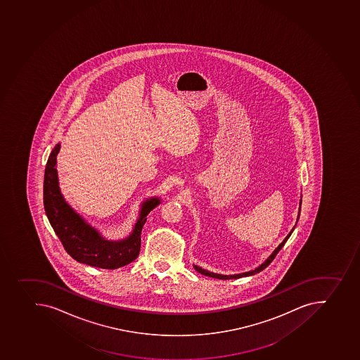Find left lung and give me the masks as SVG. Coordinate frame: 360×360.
<instances>
[{"label": "left lung", "instance_id": "left-lung-1", "mask_svg": "<svg viewBox=\"0 0 360 360\" xmlns=\"http://www.w3.org/2000/svg\"><path fill=\"white\" fill-rule=\"evenodd\" d=\"M302 195H300V202H299V210H298V217H297V221H295V225L298 223L299 216H300V210H302ZM295 226L292 227V230L290 231V233L286 236L285 239L283 240L282 243H279L278 246L276 247L275 250L268 256V259L264 261V262L261 263L257 268H255L254 270H250V271L243 272V274H236V275H221V274H217V272L209 271V270L203 269L201 266H196V264H193L194 266V269L196 271L200 272L202 275L209 276V277H212V278L217 279H238L241 278V277H247V276L255 275L257 272L262 271L263 269H266V266H269L270 263L272 262V259H275L276 255L278 253L279 250H282L283 246L285 245L286 241H288V238L291 237L292 232L295 230Z\"/></svg>", "mask_w": 360, "mask_h": 360}]
</instances>
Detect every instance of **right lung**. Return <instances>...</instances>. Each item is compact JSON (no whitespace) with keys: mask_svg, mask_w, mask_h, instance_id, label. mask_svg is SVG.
Segmentation results:
<instances>
[{"mask_svg":"<svg viewBox=\"0 0 360 360\" xmlns=\"http://www.w3.org/2000/svg\"><path fill=\"white\" fill-rule=\"evenodd\" d=\"M60 148L61 146L58 143L46 164L44 207L46 216L67 253L77 262L103 269H117L133 262L141 250V232L146 216L162 203V198L153 196L142 202L139 218L128 237L108 240L85 221L62 195L56 169V155Z\"/></svg>","mask_w":360,"mask_h":360,"instance_id":"1","label":"right lung"}]
</instances>
